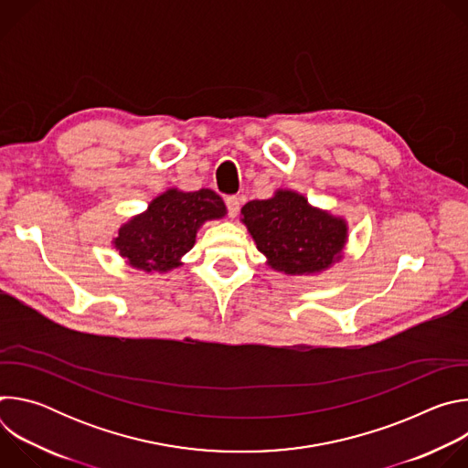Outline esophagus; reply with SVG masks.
Returning <instances> with one entry per match:
<instances>
[{
	"label": "esophagus",
	"instance_id": "esophagus-1",
	"mask_svg": "<svg viewBox=\"0 0 468 468\" xmlns=\"http://www.w3.org/2000/svg\"><path fill=\"white\" fill-rule=\"evenodd\" d=\"M226 207H228L229 217L235 218L237 213H239V209H240V199H239L237 196H228V197H226Z\"/></svg>",
	"mask_w": 468,
	"mask_h": 468
}]
</instances>
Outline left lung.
<instances>
[{
	"label": "left lung",
	"mask_w": 468,
	"mask_h": 468,
	"mask_svg": "<svg viewBox=\"0 0 468 468\" xmlns=\"http://www.w3.org/2000/svg\"><path fill=\"white\" fill-rule=\"evenodd\" d=\"M240 222L266 264L289 276L327 271L343 259L348 240L343 217L313 207L305 196L287 188H278L269 199H251L240 209Z\"/></svg>",
	"instance_id": "8db88e82"
}]
</instances>
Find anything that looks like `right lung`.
<instances>
[{
    "label": "right lung",
    "mask_w": 468,
    "mask_h": 468,
    "mask_svg": "<svg viewBox=\"0 0 468 468\" xmlns=\"http://www.w3.org/2000/svg\"><path fill=\"white\" fill-rule=\"evenodd\" d=\"M226 215L224 199L211 188H168L144 213L122 224L112 244L133 269L165 274L183 264L181 257L194 246L202 224Z\"/></svg>",
    "instance_id": "obj_1"
}]
</instances>
